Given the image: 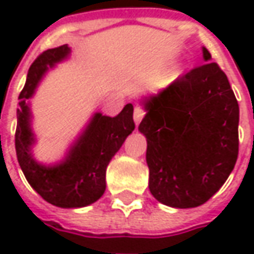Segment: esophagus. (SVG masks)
I'll use <instances>...</instances> for the list:
<instances>
[{
    "mask_svg": "<svg viewBox=\"0 0 254 254\" xmlns=\"http://www.w3.org/2000/svg\"><path fill=\"white\" fill-rule=\"evenodd\" d=\"M142 117H144V112H142L140 107H135V109H134V114H132L134 123H135V124H140V122L142 120Z\"/></svg>",
    "mask_w": 254,
    "mask_h": 254,
    "instance_id": "34e87169",
    "label": "esophagus"
}]
</instances>
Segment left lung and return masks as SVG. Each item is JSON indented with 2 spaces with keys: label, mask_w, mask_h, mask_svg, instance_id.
<instances>
[{
  "label": "left lung",
  "mask_w": 254,
  "mask_h": 254,
  "mask_svg": "<svg viewBox=\"0 0 254 254\" xmlns=\"http://www.w3.org/2000/svg\"><path fill=\"white\" fill-rule=\"evenodd\" d=\"M141 99L138 131L152 196L171 208H195L212 198L235 168L239 152V104L226 74L210 62Z\"/></svg>",
  "instance_id": "left-lung-1"
}]
</instances>
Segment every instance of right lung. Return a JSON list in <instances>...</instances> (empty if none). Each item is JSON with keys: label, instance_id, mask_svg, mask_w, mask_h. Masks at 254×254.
<instances>
[{"label": "right lung", "instance_id": "1", "mask_svg": "<svg viewBox=\"0 0 254 254\" xmlns=\"http://www.w3.org/2000/svg\"><path fill=\"white\" fill-rule=\"evenodd\" d=\"M69 45L48 49L31 64L18 97L15 150L25 178L46 202L59 208H83L102 198L106 190V170L134 131L131 103L116 117L93 113L90 120L69 145L62 160L45 164L36 160V134L32 127L31 99L44 77L72 55Z\"/></svg>", "mask_w": 254, "mask_h": 254}]
</instances>
